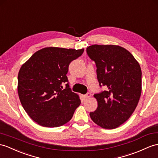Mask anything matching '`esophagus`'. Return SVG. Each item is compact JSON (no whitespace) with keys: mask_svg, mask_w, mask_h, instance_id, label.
Instances as JSON below:
<instances>
[{"mask_svg":"<svg viewBox=\"0 0 158 158\" xmlns=\"http://www.w3.org/2000/svg\"><path fill=\"white\" fill-rule=\"evenodd\" d=\"M90 97H91V94L90 93V92H88L84 96V99H87V98H89Z\"/></svg>","mask_w":158,"mask_h":158,"instance_id":"esophagus-1","label":"esophagus"}]
</instances>
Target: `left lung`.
<instances>
[{"instance_id": "8db88e82", "label": "left lung", "mask_w": 158, "mask_h": 158, "mask_svg": "<svg viewBox=\"0 0 158 158\" xmlns=\"http://www.w3.org/2000/svg\"><path fill=\"white\" fill-rule=\"evenodd\" d=\"M86 53L97 66L100 87L106 90L94 94L98 107L90 113L92 121L106 129L118 127L134 112L141 93L139 63L125 48L113 45H92Z\"/></svg>"}]
</instances>
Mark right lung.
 <instances>
[{
	"mask_svg": "<svg viewBox=\"0 0 158 158\" xmlns=\"http://www.w3.org/2000/svg\"><path fill=\"white\" fill-rule=\"evenodd\" d=\"M83 52L84 49L45 48L35 53L21 66L18 74L19 99L37 124L57 127L72 118L80 100L72 91L66 74L69 65Z\"/></svg>",
	"mask_w": 158,
	"mask_h": 158,
	"instance_id": "obj_1",
	"label": "right lung"
}]
</instances>
